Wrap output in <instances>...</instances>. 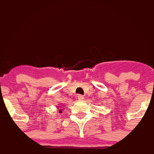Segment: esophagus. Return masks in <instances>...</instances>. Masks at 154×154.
<instances>
[{
	"label": "esophagus",
	"mask_w": 154,
	"mask_h": 154,
	"mask_svg": "<svg viewBox=\"0 0 154 154\" xmlns=\"http://www.w3.org/2000/svg\"><path fill=\"white\" fill-rule=\"evenodd\" d=\"M77 99H79V100H82V99H84L83 96H82V95H78V96H77Z\"/></svg>",
	"instance_id": "34e87169"
}]
</instances>
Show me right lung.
Segmentation results:
<instances>
[{"instance_id": "add662e5", "label": "right lung", "mask_w": 154, "mask_h": 154, "mask_svg": "<svg viewBox=\"0 0 154 154\" xmlns=\"http://www.w3.org/2000/svg\"><path fill=\"white\" fill-rule=\"evenodd\" d=\"M58 109H59V112H60V113H61V112H62V109H60V108Z\"/></svg>"}]
</instances>
